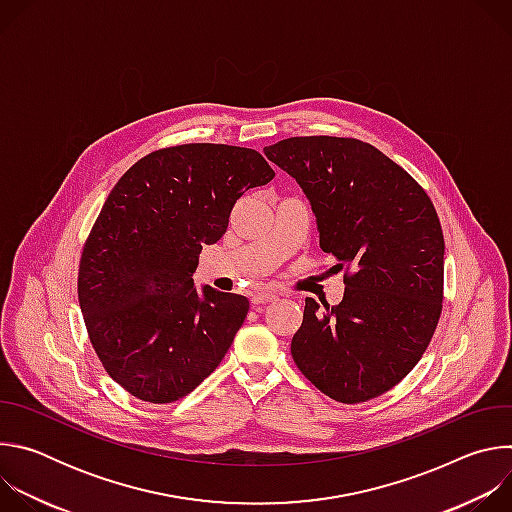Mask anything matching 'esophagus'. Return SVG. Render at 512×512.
<instances>
[{"label":"esophagus","mask_w":512,"mask_h":512,"mask_svg":"<svg viewBox=\"0 0 512 512\" xmlns=\"http://www.w3.org/2000/svg\"><path fill=\"white\" fill-rule=\"evenodd\" d=\"M273 300H277L275 294H271V291H263V294H255V296L251 298V304H253V306H263V304H269V302H273Z\"/></svg>","instance_id":"obj_1"}]
</instances>
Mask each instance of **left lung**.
<instances>
[{
	"mask_svg": "<svg viewBox=\"0 0 512 512\" xmlns=\"http://www.w3.org/2000/svg\"><path fill=\"white\" fill-rule=\"evenodd\" d=\"M316 214L320 247L344 271V298H306L291 356L340 403L393 389L425 352L444 298V233L425 190L383 152L352 137H289L263 150Z\"/></svg>",
	"mask_w": 512,
	"mask_h": 512,
	"instance_id": "1",
	"label": "left lung"
}]
</instances>
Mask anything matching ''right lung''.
<instances>
[{
  "mask_svg": "<svg viewBox=\"0 0 512 512\" xmlns=\"http://www.w3.org/2000/svg\"><path fill=\"white\" fill-rule=\"evenodd\" d=\"M275 172L249 148L186 143L133 164L85 243L79 302L109 377L150 403L194 391L225 358L249 300L192 273L227 233L235 202Z\"/></svg>",
  "mask_w": 512,
  "mask_h": 512,
  "instance_id": "right-lung-1",
  "label": "right lung"
}]
</instances>
